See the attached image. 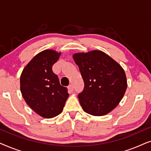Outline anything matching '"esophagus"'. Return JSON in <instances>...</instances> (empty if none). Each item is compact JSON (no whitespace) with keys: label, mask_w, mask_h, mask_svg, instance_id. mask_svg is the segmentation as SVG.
Instances as JSON below:
<instances>
[{"label":"esophagus","mask_w":151,"mask_h":151,"mask_svg":"<svg viewBox=\"0 0 151 151\" xmlns=\"http://www.w3.org/2000/svg\"><path fill=\"white\" fill-rule=\"evenodd\" d=\"M68 88H69V91H71V92H72L73 91V86L72 84H70V85L69 86V87H68Z\"/></svg>","instance_id":"obj_1"}]
</instances>
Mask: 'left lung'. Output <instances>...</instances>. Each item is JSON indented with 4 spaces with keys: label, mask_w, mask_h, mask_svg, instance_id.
<instances>
[{
    "label": "left lung",
    "mask_w": 151,
    "mask_h": 151,
    "mask_svg": "<svg viewBox=\"0 0 151 151\" xmlns=\"http://www.w3.org/2000/svg\"><path fill=\"white\" fill-rule=\"evenodd\" d=\"M84 88L78 95L83 110L93 116H102L112 111L124 96L127 80L118 63L100 50L74 53Z\"/></svg>",
    "instance_id": "left-lung-1"
}]
</instances>
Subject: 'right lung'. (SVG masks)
Instances as JSON below:
<instances>
[{
  "mask_svg": "<svg viewBox=\"0 0 151 151\" xmlns=\"http://www.w3.org/2000/svg\"><path fill=\"white\" fill-rule=\"evenodd\" d=\"M61 52L45 49L36 54L22 70L20 79L27 104L40 116L53 118L63 112L69 93L52 71Z\"/></svg>",
  "mask_w": 151,
  "mask_h": 151,
  "instance_id": "right-lung-1",
  "label": "right lung"
}]
</instances>
